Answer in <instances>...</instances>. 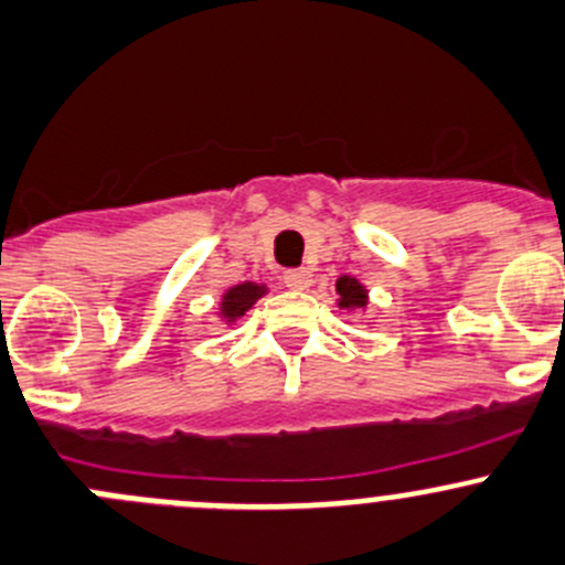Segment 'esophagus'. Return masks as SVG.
Returning a JSON list of instances; mask_svg holds the SVG:
<instances>
[{"label": "esophagus", "instance_id": "34e87169", "mask_svg": "<svg viewBox=\"0 0 565 565\" xmlns=\"http://www.w3.org/2000/svg\"><path fill=\"white\" fill-rule=\"evenodd\" d=\"M282 280L290 290H307L312 285V275L307 269H288Z\"/></svg>", "mask_w": 565, "mask_h": 565}]
</instances>
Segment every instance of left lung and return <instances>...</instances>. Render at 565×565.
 <instances>
[{"label":"left lung","instance_id":"1","mask_svg":"<svg viewBox=\"0 0 565 565\" xmlns=\"http://www.w3.org/2000/svg\"><path fill=\"white\" fill-rule=\"evenodd\" d=\"M334 294H338V299L334 301H338L340 310H349V312L367 310V288L356 280V277L340 275L338 282H334Z\"/></svg>","mask_w":565,"mask_h":565}]
</instances>
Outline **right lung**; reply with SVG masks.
<instances>
[{
    "instance_id": "right-lung-1",
    "label": "right lung",
    "mask_w": 565,
    "mask_h": 565,
    "mask_svg": "<svg viewBox=\"0 0 565 565\" xmlns=\"http://www.w3.org/2000/svg\"><path fill=\"white\" fill-rule=\"evenodd\" d=\"M269 294V288H266L264 282H238V285H231V288L222 294L220 299V307H216V316H220L222 323H227V327H233V323L238 321V318L244 316V312L253 310L255 301L260 299V296Z\"/></svg>"
}]
</instances>
